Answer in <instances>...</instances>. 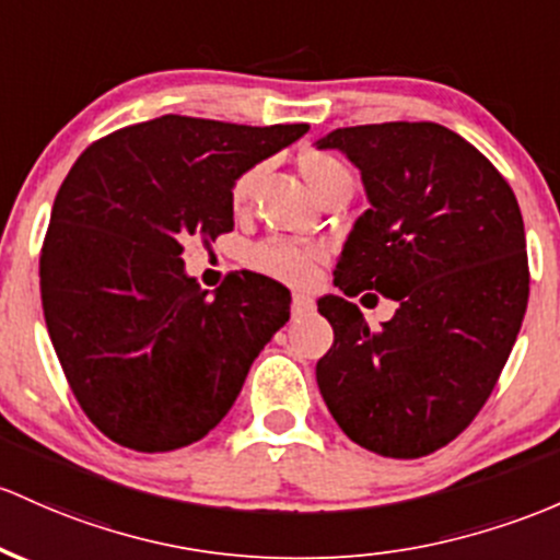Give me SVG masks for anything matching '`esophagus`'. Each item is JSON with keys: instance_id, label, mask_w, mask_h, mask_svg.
Returning a JSON list of instances; mask_svg holds the SVG:
<instances>
[{"instance_id": "1", "label": "esophagus", "mask_w": 560, "mask_h": 560, "mask_svg": "<svg viewBox=\"0 0 560 560\" xmlns=\"http://www.w3.org/2000/svg\"><path fill=\"white\" fill-rule=\"evenodd\" d=\"M313 308H316V303H313L308 294H294L292 298V316H308Z\"/></svg>"}]
</instances>
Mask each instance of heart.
<instances>
[{
    "mask_svg": "<svg viewBox=\"0 0 560 560\" xmlns=\"http://www.w3.org/2000/svg\"><path fill=\"white\" fill-rule=\"evenodd\" d=\"M300 172H303L305 183H308L318 199H324L329 190L340 186H353V177H350L346 164L327 151H305L303 156H300ZM260 175L262 167L257 164V167L244 170L242 175L233 180V210H247ZM324 255H327V249L318 247V244H294L281 242V238H270V242H260L249 249L247 262L255 270H260V273L273 276V279L287 281V284H305V281H311L316 262L324 260Z\"/></svg>",
    "mask_w": 560,
    "mask_h": 560,
    "instance_id": "obj_1",
    "label": "heart"
}]
</instances>
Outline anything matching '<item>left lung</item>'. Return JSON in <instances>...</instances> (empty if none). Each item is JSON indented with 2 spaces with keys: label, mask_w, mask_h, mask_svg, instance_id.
I'll list each match as a JSON object with an SVG mask.
<instances>
[{
  "label": "left lung",
  "mask_w": 560,
  "mask_h": 560,
  "mask_svg": "<svg viewBox=\"0 0 560 560\" xmlns=\"http://www.w3.org/2000/svg\"><path fill=\"white\" fill-rule=\"evenodd\" d=\"M361 170L372 210L355 220L335 284L396 300L370 329L346 298L318 313L335 342L316 364L324 401L359 446L415 459L457 439L500 380L529 303L524 218L505 177L435 121L342 127L318 140Z\"/></svg>",
  "instance_id": "left-lung-1"
}]
</instances>
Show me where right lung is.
<instances>
[{
    "label": "right lung",
    "mask_w": 560,
    "mask_h": 560,
    "mask_svg": "<svg viewBox=\"0 0 560 560\" xmlns=\"http://www.w3.org/2000/svg\"><path fill=\"white\" fill-rule=\"evenodd\" d=\"M305 132L167 114L73 162L42 244V308L71 393L114 444L153 454L205 439L290 322L279 281L242 270L207 294L180 255L190 236L233 231V180Z\"/></svg>",
    "instance_id": "add662e5"
}]
</instances>
